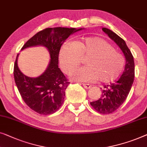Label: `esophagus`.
<instances>
[{
    "label": "esophagus",
    "mask_w": 147,
    "mask_h": 147,
    "mask_svg": "<svg viewBox=\"0 0 147 147\" xmlns=\"http://www.w3.org/2000/svg\"><path fill=\"white\" fill-rule=\"evenodd\" d=\"M83 86H84V88H86V89H89V88H91V85H89V84H83Z\"/></svg>",
    "instance_id": "34e87169"
}]
</instances>
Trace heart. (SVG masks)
Returning a JSON list of instances; mask_svg holds the SVG:
<instances>
[{
    "label": "heart",
    "mask_w": 147,
    "mask_h": 147,
    "mask_svg": "<svg viewBox=\"0 0 147 147\" xmlns=\"http://www.w3.org/2000/svg\"><path fill=\"white\" fill-rule=\"evenodd\" d=\"M86 58V66L73 72V80L82 82H113L122 73L125 59L109 42L99 37H89L74 43L65 42L59 50V60L63 71L69 74Z\"/></svg>",
    "instance_id": "heart-1"
}]
</instances>
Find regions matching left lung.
Instances as JSON below:
<instances>
[{
    "instance_id": "8db88e82",
    "label": "left lung",
    "mask_w": 147,
    "mask_h": 147,
    "mask_svg": "<svg viewBox=\"0 0 147 147\" xmlns=\"http://www.w3.org/2000/svg\"><path fill=\"white\" fill-rule=\"evenodd\" d=\"M102 30L121 48L126 60L124 71L119 80L104 86L100 98L90 103L99 113L109 114L115 111L128 96L134 82L135 63L133 55L124 40L106 28H103Z\"/></svg>"
}]
</instances>
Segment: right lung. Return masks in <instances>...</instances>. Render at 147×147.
<instances>
[{"instance_id":"add662e5","label":"right lung","mask_w":147,"mask_h":147,"mask_svg":"<svg viewBox=\"0 0 147 147\" xmlns=\"http://www.w3.org/2000/svg\"><path fill=\"white\" fill-rule=\"evenodd\" d=\"M84 28H48L40 31L23 46L27 48L41 46L47 48L50 60L45 71L36 78H30L21 72L17 55L14 65V77L19 93L25 103L38 113L50 115L57 111L64 101L65 92L69 84L58 67L61 46L70 35Z\"/></svg>"}]
</instances>
